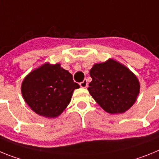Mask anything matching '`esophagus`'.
<instances>
[{"label":"esophagus","mask_w":159,"mask_h":159,"mask_svg":"<svg viewBox=\"0 0 159 159\" xmlns=\"http://www.w3.org/2000/svg\"><path fill=\"white\" fill-rule=\"evenodd\" d=\"M80 85L81 88H87V87H88V80H84L83 82L80 83Z\"/></svg>","instance_id":"esophagus-1"}]
</instances>
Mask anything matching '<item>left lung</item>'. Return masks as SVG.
Segmentation results:
<instances>
[{"instance_id": "obj_1", "label": "left lung", "mask_w": 159, "mask_h": 159, "mask_svg": "<svg viewBox=\"0 0 159 159\" xmlns=\"http://www.w3.org/2000/svg\"><path fill=\"white\" fill-rule=\"evenodd\" d=\"M90 75L92 81L88 88L89 93L105 111L123 113L135 102L139 94V82L123 64L109 59L94 64Z\"/></svg>"}]
</instances>
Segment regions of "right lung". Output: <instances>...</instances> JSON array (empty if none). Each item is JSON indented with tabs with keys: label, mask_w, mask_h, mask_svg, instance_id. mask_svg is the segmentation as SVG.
Wrapping results in <instances>:
<instances>
[{
	"label": "right lung",
	"mask_w": 159,
	"mask_h": 159,
	"mask_svg": "<svg viewBox=\"0 0 159 159\" xmlns=\"http://www.w3.org/2000/svg\"><path fill=\"white\" fill-rule=\"evenodd\" d=\"M80 85L60 64H43L31 71L22 82L23 98L40 116L56 118L69 104L74 90Z\"/></svg>",
	"instance_id": "1"
}]
</instances>
